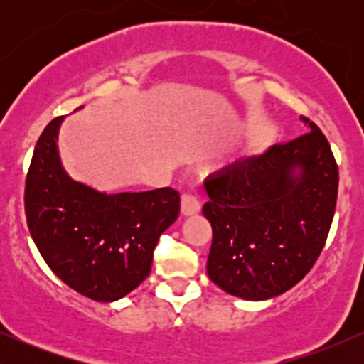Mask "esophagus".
<instances>
[{
	"mask_svg": "<svg viewBox=\"0 0 364 364\" xmlns=\"http://www.w3.org/2000/svg\"><path fill=\"white\" fill-rule=\"evenodd\" d=\"M200 212V200L195 195H185L181 198V214L183 215H195Z\"/></svg>",
	"mask_w": 364,
	"mask_h": 364,
	"instance_id": "obj_1",
	"label": "esophagus"
}]
</instances>
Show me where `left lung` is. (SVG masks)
<instances>
[{
    "label": "left lung",
    "instance_id": "obj_1",
    "mask_svg": "<svg viewBox=\"0 0 364 364\" xmlns=\"http://www.w3.org/2000/svg\"><path fill=\"white\" fill-rule=\"evenodd\" d=\"M301 119L310 132L205 179L207 274L236 298L263 301L291 289L310 272L328 236L339 169L320 128Z\"/></svg>",
    "mask_w": 364,
    "mask_h": 364
}]
</instances>
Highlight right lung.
<instances>
[{
	"label": "right lung",
	"instance_id": "add662e5",
	"mask_svg": "<svg viewBox=\"0 0 364 364\" xmlns=\"http://www.w3.org/2000/svg\"><path fill=\"white\" fill-rule=\"evenodd\" d=\"M63 119L44 128L32 156L25 181L28 231L66 286L111 303L147 279L159 237L179 215V193L157 188L109 195L75 181L58 150Z\"/></svg>",
	"mask_w": 364,
	"mask_h": 364
}]
</instances>
